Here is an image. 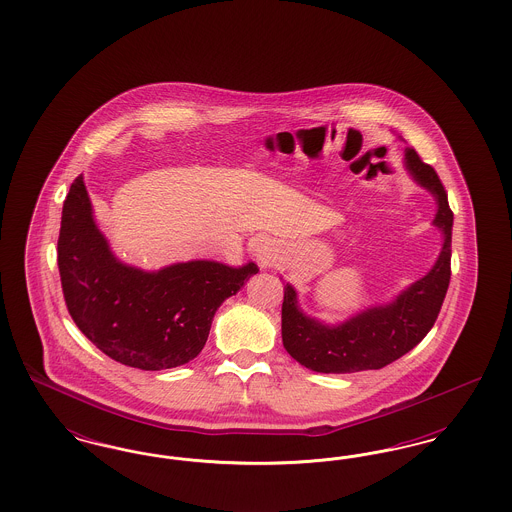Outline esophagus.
<instances>
[{
	"instance_id": "obj_1",
	"label": "esophagus",
	"mask_w": 512,
	"mask_h": 512,
	"mask_svg": "<svg viewBox=\"0 0 512 512\" xmlns=\"http://www.w3.org/2000/svg\"><path fill=\"white\" fill-rule=\"evenodd\" d=\"M251 251H253V257L261 263V267L272 265L276 261V255H278V249H276L274 242H270L265 236H261L253 242Z\"/></svg>"
}]
</instances>
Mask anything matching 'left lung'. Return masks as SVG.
<instances>
[{
    "label": "left lung",
    "instance_id": "8db88e82",
    "mask_svg": "<svg viewBox=\"0 0 512 512\" xmlns=\"http://www.w3.org/2000/svg\"><path fill=\"white\" fill-rule=\"evenodd\" d=\"M403 140L401 136H397ZM403 167L420 188L434 197L438 209L432 224L443 236L434 267L391 301L370 305L343 322L328 324L307 315L290 282L284 284L282 341L299 365L324 374L378 370L409 353L424 340L439 315L451 278L453 213L436 171L405 149Z\"/></svg>",
    "mask_w": 512,
    "mask_h": 512
}]
</instances>
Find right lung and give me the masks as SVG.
Returning a JSON list of instances; mask_svg holds the SVG:
<instances>
[{
	"instance_id": "add662e5",
	"label": "right lung",
	"mask_w": 512,
	"mask_h": 512,
	"mask_svg": "<svg viewBox=\"0 0 512 512\" xmlns=\"http://www.w3.org/2000/svg\"><path fill=\"white\" fill-rule=\"evenodd\" d=\"M57 265L80 332L117 363L163 370L195 359L220 305L259 272L195 259L144 270L121 261L99 230L82 174L63 203Z\"/></svg>"
}]
</instances>
